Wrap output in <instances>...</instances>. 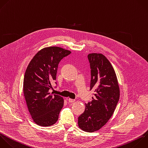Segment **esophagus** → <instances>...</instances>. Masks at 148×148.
<instances>
[{
  "label": "esophagus",
  "instance_id": "obj_1",
  "mask_svg": "<svg viewBox=\"0 0 148 148\" xmlns=\"http://www.w3.org/2000/svg\"><path fill=\"white\" fill-rule=\"evenodd\" d=\"M68 101H69V102L72 103V102H74L75 101V99H71V98H69V99H68Z\"/></svg>",
  "mask_w": 148,
  "mask_h": 148
}]
</instances>
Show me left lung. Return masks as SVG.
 Masks as SVG:
<instances>
[{"instance_id":"8db88e82","label":"left lung","mask_w":148,"mask_h":148,"mask_svg":"<svg viewBox=\"0 0 148 148\" xmlns=\"http://www.w3.org/2000/svg\"><path fill=\"white\" fill-rule=\"evenodd\" d=\"M91 69L90 90H94L91 102L78 117L79 127L92 132L99 130L112 116L120 97L117 77L109 60L102 54L88 55Z\"/></svg>"}]
</instances>
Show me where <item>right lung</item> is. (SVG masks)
I'll list each match as a JSON object with an SVG mask.
<instances>
[{
	"label": "right lung",
	"mask_w": 148,
	"mask_h": 148,
	"mask_svg": "<svg viewBox=\"0 0 148 148\" xmlns=\"http://www.w3.org/2000/svg\"><path fill=\"white\" fill-rule=\"evenodd\" d=\"M71 53L59 47L44 48L34 57L26 69L23 92L30 114L39 125L50 126L58 119L64 99L49 91L52 88L51 83L56 80L60 61Z\"/></svg>",
	"instance_id": "add662e5"
}]
</instances>
